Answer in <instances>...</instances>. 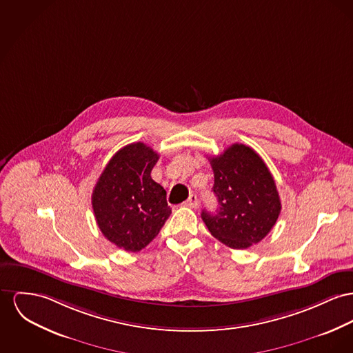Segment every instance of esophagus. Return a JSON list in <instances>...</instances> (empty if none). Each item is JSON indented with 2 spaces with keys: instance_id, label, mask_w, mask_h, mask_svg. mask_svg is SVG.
Wrapping results in <instances>:
<instances>
[{
  "instance_id": "obj_1",
  "label": "esophagus",
  "mask_w": 353,
  "mask_h": 353,
  "mask_svg": "<svg viewBox=\"0 0 353 353\" xmlns=\"http://www.w3.org/2000/svg\"><path fill=\"white\" fill-rule=\"evenodd\" d=\"M186 206H188V208H196L198 206V196L195 195V194H191L190 196H188V201H186V203H185Z\"/></svg>"
}]
</instances>
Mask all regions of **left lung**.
Wrapping results in <instances>:
<instances>
[{"instance_id": "obj_1", "label": "left lung", "mask_w": 353, "mask_h": 353, "mask_svg": "<svg viewBox=\"0 0 353 353\" xmlns=\"http://www.w3.org/2000/svg\"><path fill=\"white\" fill-rule=\"evenodd\" d=\"M210 165L219 208L215 214L202 212L209 232L232 249L259 243L281 212L280 195L268 165L253 148L239 143L212 157Z\"/></svg>"}]
</instances>
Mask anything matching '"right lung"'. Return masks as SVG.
I'll use <instances>...</instances> for the list:
<instances>
[{
  "label": "right lung",
  "instance_id": "1",
  "mask_svg": "<svg viewBox=\"0 0 353 353\" xmlns=\"http://www.w3.org/2000/svg\"><path fill=\"white\" fill-rule=\"evenodd\" d=\"M159 159L147 144L131 143L111 158L92 192L103 235L120 249L141 252L161 232L171 209L165 190L151 178Z\"/></svg>",
  "mask_w": 353,
  "mask_h": 353
}]
</instances>
